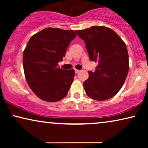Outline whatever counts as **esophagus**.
Listing matches in <instances>:
<instances>
[{"label":"esophagus","mask_w":148,"mask_h":148,"mask_svg":"<svg viewBox=\"0 0 148 148\" xmlns=\"http://www.w3.org/2000/svg\"><path fill=\"white\" fill-rule=\"evenodd\" d=\"M75 73H79L80 71L77 69H75Z\"/></svg>","instance_id":"esophagus-1"}]
</instances>
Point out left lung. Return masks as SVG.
Returning <instances> with one entry per match:
<instances>
[{
	"label": "left lung",
	"instance_id": "left-lung-1",
	"mask_svg": "<svg viewBox=\"0 0 148 148\" xmlns=\"http://www.w3.org/2000/svg\"><path fill=\"white\" fill-rule=\"evenodd\" d=\"M75 32L85 41L90 59L98 62L95 71H88L89 77L84 83L86 94L98 101L112 98L123 87L128 74L126 44L116 32L104 26Z\"/></svg>",
	"mask_w": 148,
	"mask_h": 148
}]
</instances>
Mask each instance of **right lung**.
<instances>
[{
  "label": "right lung",
  "instance_id": "right-lung-1",
  "mask_svg": "<svg viewBox=\"0 0 148 148\" xmlns=\"http://www.w3.org/2000/svg\"><path fill=\"white\" fill-rule=\"evenodd\" d=\"M76 36L72 30L48 27L28 42L23 54L24 73L29 88L42 100L57 102L67 94L75 73L60 69L58 63Z\"/></svg>",
  "mask_w": 148,
  "mask_h": 148
}]
</instances>
